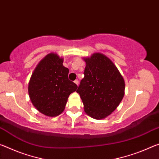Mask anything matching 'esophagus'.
I'll return each mask as SVG.
<instances>
[{"instance_id": "1", "label": "esophagus", "mask_w": 159, "mask_h": 159, "mask_svg": "<svg viewBox=\"0 0 159 159\" xmlns=\"http://www.w3.org/2000/svg\"><path fill=\"white\" fill-rule=\"evenodd\" d=\"M74 83H76V84L78 85H79V80H78V79H76V80H74Z\"/></svg>"}]
</instances>
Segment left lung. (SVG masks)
<instances>
[{"label": "left lung", "instance_id": "1", "mask_svg": "<svg viewBox=\"0 0 159 159\" xmlns=\"http://www.w3.org/2000/svg\"><path fill=\"white\" fill-rule=\"evenodd\" d=\"M84 78L76 92L85 112L95 119L106 118L116 109L124 96L125 83L114 63L101 53L85 59Z\"/></svg>", "mask_w": 159, "mask_h": 159}]
</instances>
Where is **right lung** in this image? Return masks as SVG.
<instances>
[{"label": "right lung", "mask_w": 159, "mask_h": 159, "mask_svg": "<svg viewBox=\"0 0 159 159\" xmlns=\"http://www.w3.org/2000/svg\"><path fill=\"white\" fill-rule=\"evenodd\" d=\"M63 59L50 53L38 64L29 84V94L33 105L48 116H56L64 111L69 95L78 86L68 79L69 69Z\"/></svg>", "instance_id": "add662e5"}]
</instances>
